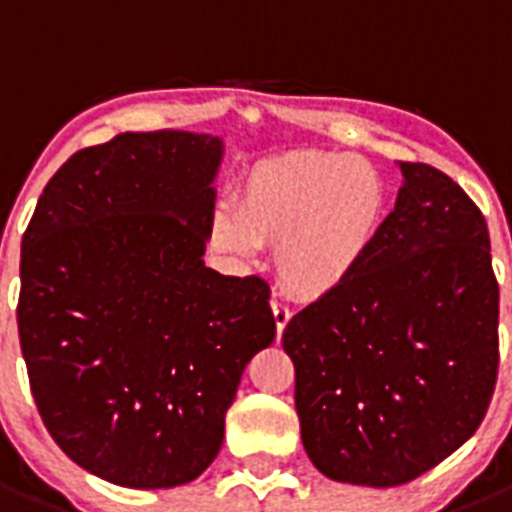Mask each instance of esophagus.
Instances as JSON below:
<instances>
[{"label": "esophagus", "mask_w": 512, "mask_h": 512, "mask_svg": "<svg viewBox=\"0 0 512 512\" xmlns=\"http://www.w3.org/2000/svg\"><path fill=\"white\" fill-rule=\"evenodd\" d=\"M271 312H274V320H277V336H282L287 323L292 320V310H289L287 302H282L279 297H271Z\"/></svg>", "instance_id": "esophagus-1"}]
</instances>
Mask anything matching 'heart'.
Returning <instances> with one entry per match:
<instances>
[{"label":"heart","mask_w":512,"mask_h":512,"mask_svg":"<svg viewBox=\"0 0 512 512\" xmlns=\"http://www.w3.org/2000/svg\"><path fill=\"white\" fill-rule=\"evenodd\" d=\"M387 215V187L364 158L333 151H292L253 166L238 205L210 215L212 251L253 261L277 246L284 287L302 300L336 292L364 261Z\"/></svg>","instance_id":"obj_1"}]
</instances>
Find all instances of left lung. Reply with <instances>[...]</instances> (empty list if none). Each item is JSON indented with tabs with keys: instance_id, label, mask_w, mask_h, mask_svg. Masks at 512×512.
Listing matches in <instances>:
<instances>
[{
	"instance_id": "left-lung-1",
	"label": "left lung",
	"mask_w": 512,
	"mask_h": 512,
	"mask_svg": "<svg viewBox=\"0 0 512 512\" xmlns=\"http://www.w3.org/2000/svg\"><path fill=\"white\" fill-rule=\"evenodd\" d=\"M400 171L364 261L282 333L307 456L348 485H405L454 454L485 420L500 364L485 215L443 171Z\"/></svg>"
}]
</instances>
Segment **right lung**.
I'll return each instance as SVG.
<instances>
[{"label": "right lung", "mask_w": 512, "mask_h": 512, "mask_svg": "<svg viewBox=\"0 0 512 512\" xmlns=\"http://www.w3.org/2000/svg\"><path fill=\"white\" fill-rule=\"evenodd\" d=\"M220 161L212 135H115L53 174L22 235L35 405L63 454L112 485L200 477L243 369L277 336L269 284L202 261Z\"/></svg>", "instance_id": "obj_1"}]
</instances>
